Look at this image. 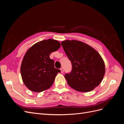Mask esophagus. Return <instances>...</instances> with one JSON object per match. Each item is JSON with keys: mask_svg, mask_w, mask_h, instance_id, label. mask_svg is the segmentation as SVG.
<instances>
[{"mask_svg": "<svg viewBox=\"0 0 124 124\" xmlns=\"http://www.w3.org/2000/svg\"><path fill=\"white\" fill-rule=\"evenodd\" d=\"M61 73H63V72H64V70H63V68H61Z\"/></svg>", "mask_w": 124, "mask_h": 124, "instance_id": "obj_1", "label": "esophagus"}]
</instances>
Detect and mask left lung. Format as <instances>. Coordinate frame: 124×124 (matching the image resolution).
I'll return each mask as SVG.
<instances>
[{"label":"left lung","instance_id":"1","mask_svg":"<svg viewBox=\"0 0 124 124\" xmlns=\"http://www.w3.org/2000/svg\"><path fill=\"white\" fill-rule=\"evenodd\" d=\"M62 46L72 64L66 73L67 83L74 89L88 92L98 86L105 73V65L98 52L88 44L77 40H65Z\"/></svg>","mask_w":124,"mask_h":124}]
</instances>
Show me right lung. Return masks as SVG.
Listing matches in <instances>:
<instances>
[{"label": "right lung", "mask_w": 124, "mask_h": 124, "mask_svg": "<svg viewBox=\"0 0 124 124\" xmlns=\"http://www.w3.org/2000/svg\"><path fill=\"white\" fill-rule=\"evenodd\" d=\"M61 47L59 41L44 40L30 47L26 52L21 66V73L24 84L29 90L40 93L49 88L61 70L54 67L51 53Z\"/></svg>", "instance_id": "1"}]
</instances>
